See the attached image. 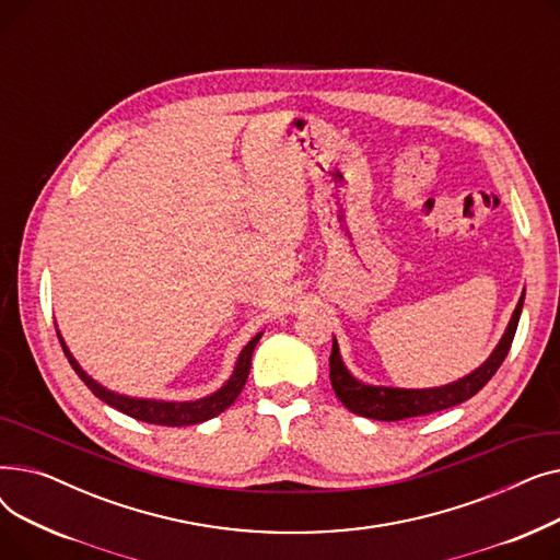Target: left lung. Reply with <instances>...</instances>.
Returning a JSON list of instances; mask_svg holds the SVG:
<instances>
[{"label": "left lung", "mask_w": 560, "mask_h": 560, "mask_svg": "<svg viewBox=\"0 0 560 560\" xmlns=\"http://www.w3.org/2000/svg\"><path fill=\"white\" fill-rule=\"evenodd\" d=\"M522 306H524V290L511 315L509 327L502 340H499L497 347L492 349V354L477 370L465 374L463 378L452 381V384H445V386H435V388H390V386L365 384V381H359L347 370L340 357V347L334 338L331 357H329V378H331L334 393L351 410V413L370 418V420H381V422H397L406 418L429 416V413H438V410L452 408L460 401H467L488 384L492 374L499 370V365L504 363L517 331Z\"/></svg>", "instance_id": "left-lung-1"}]
</instances>
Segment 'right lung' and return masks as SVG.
<instances>
[{
	"label": "right lung",
	"mask_w": 560,
	"mask_h": 560,
	"mask_svg": "<svg viewBox=\"0 0 560 560\" xmlns=\"http://www.w3.org/2000/svg\"><path fill=\"white\" fill-rule=\"evenodd\" d=\"M58 334V340H61V347L66 351V357L70 361V365L74 368V372L79 374V378L83 384L93 390L95 397H100L102 401H106L108 406L122 410L125 416L136 418L140 422H150V424H161V427H188V424H199L211 420L215 416H220L224 408H229L235 397H238L245 388V381L249 376V368H252V354H254V347L258 345L260 334H256L238 354V361H235V368L231 372V376L226 378V384L222 388H218L215 393L206 395L201 399H190V401H165V399H142V397H127L120 393H113L108 388H104L102 384L85 374V370H81V365L77 363V359L70 354V349L61 336Z\"/></svg>",
	"instance_id": "right-lung-1"
}]
</instances>
